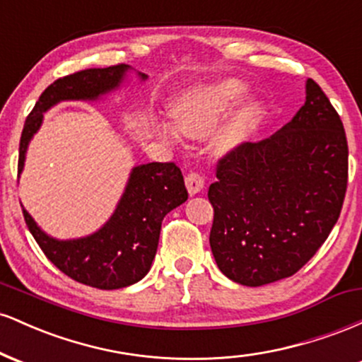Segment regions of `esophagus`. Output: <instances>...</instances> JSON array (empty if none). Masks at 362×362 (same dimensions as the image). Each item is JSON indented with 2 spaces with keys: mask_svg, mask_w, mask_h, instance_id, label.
Segmentation results:
<instances>
[{
  "mask_svg": "<svg viewBox=\"0 0 362 362\" xmlns=\"http://www.w3.org/2000/svg\"><path fill=\"white\" fill-rule=\"evenodd\" d=\"M204 178H202V175H199V173L195 172H190L189 175L185 177V187L187 190H189L190 195H195L201 192L202 189H204Z\"/></svg>",
  "mask_w": 362,
  "mask_h": 362,
  "instance_id": "obj_1",
  "label": "esophagus"
}]
</instances>
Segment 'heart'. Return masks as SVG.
<instances>
[{
  "mask_svg": "<svg viewBox=\"0 0 362 362\" xmlns=\"http://www.w3.org/2000/svg\"><path fill=\"white\" fill-rule=\"evenodd\" d=\"M245 93L247 85L238 80H224L185 91L172 110L177 127L172 124H161L160 134L172 143L180 139V132L187 138L204 139L218 127L224 115ZM259 117L260 105L257 102H247L231 112L226 122L214 134V151L218 155H224L238 148L250 138Z\"/></svg>",
  "mask_w": 362,
  "mask_h": 362,
  "instance_id": "obj_1",
  "label": "heart"
}]
</instances>
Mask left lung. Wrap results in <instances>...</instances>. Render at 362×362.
I'll use <instances>...</instances> for the list:
<instances>
[{"instance_id":"8db88e82","label":"left lung","mask_w":362,"mask_h":362,"mask_svg":"<svg viewBox=\"0 0 362 362\" xmlns=\"http://www.w3.org/2000/svg\"><path fill=\"white\" fill-rule=\"evenodd\" d=\"M347 139L323 90L306 80L305 105L271 138L218 163L209 243L228 279L257 286L296 274L337 223L347 189Z\"/></svg>"}]
</instances>
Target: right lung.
<instances>
[{
  "label": "right lung",
  "mask_w": 362,
  "mask_h": 362,
  "mask_svg": "<svg viewBox=\"0 0 362 362\" xmlns=\"http://www.w3.org/2000/svg\"><path fill=\"white\" fill-rule=\"evenodd\" d=\"M131 66L83 69L59 78L44 90L25 120L20 138L18 175L32 138L42 126L44 114L66 100L95 102L120 88ZM141 81L146 74L138 73ZM189 197L184 177L175 163H146L131 170L114 214L100 230L73 240L52 238L23 209L28 230L49 260L71 279L98 289H119L146 276L156 255L161 221Z\"/></svg>",
  "instance_id": "obj_1"
}]
</instances>
